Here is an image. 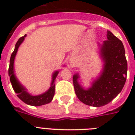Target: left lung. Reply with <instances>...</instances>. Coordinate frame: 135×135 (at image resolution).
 <instances>
[{
  "mask_svg": "<svg viewBox=\"0 0 135 135\" xmlns=\"http://www.w3.org/2000/svg\"><path fill=\"white\" fill-rule=\"evenodd\" d=\"M100 46L104 66L99 77L92 83V87L85 90L78 83V74L73 77L74 90L79 100L95 107L109 104L121 92L128 71L125 48L120 40L108 31L107 40Z\"/></svg>",
  "mask_w": 135,
  "mask_h": 135,
  "instance_id": "left-lung-1",
  "label": "left lung"
}]
</instances>
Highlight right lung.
<instances>
[{"label": "right lung", "instance_id": "right-lung-1", "mask_svg": "<svg viewBox=\"0 0 135 135\" xmlns=\"http://www.w3.org/2000/svg\"><path fill=\"white\" fill-rule=\"evenodd\" d=\"M25 37H26V35H24V36L21 37L18 40L15 45V50L13 51V52L12 53L10 60H9V69H8L9 79H10L12 86L15 92L17 94V95L21 100L23 101L24 103H26V104L31 105V106H34V107L42 106V105L48 104L52 100L53 97H54V94H55V79H56V77H57L59 71H55L53 74L52 80L50 88L45 93L38 95V96H32V95H31L30 94H28V92H26L25 90V88H24L19 83V81L17 80V78H16L14 74V60H15V55L17 54L19 47L22 44Z\"/></svg>", "mask_w": 135, "mask_h": 135}]
</instances>
